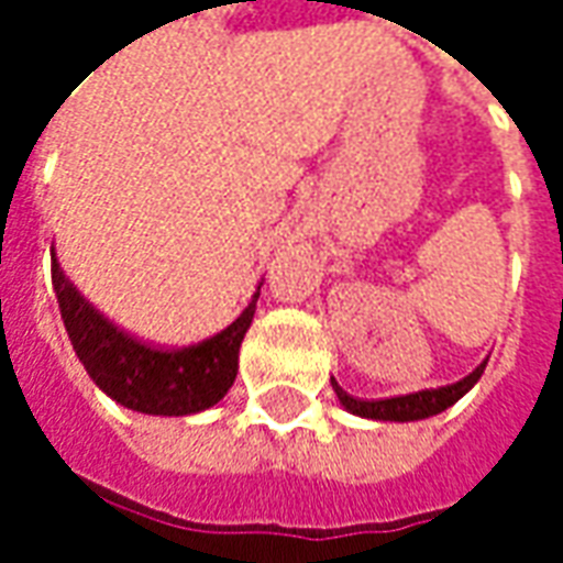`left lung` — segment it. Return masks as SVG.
I'll return each instance as SVG.
<instances>
[{"mask_svg":"<svg viewBox=\"0 0 563 563\" xmlns=\"http://www.w3.org/2000/svg\"><path fill=\"white\" fill-rule=\"evenodd\" d=\"M486 362L481 365V368H474L467 378L455 380V384H446V387H440V390H433V394H428L424 399H421V406L418 409H412V412H390V409H384L380 412V406H375V402H362V399H353V396L346 394V390H341V387H334V394H338V399L343 402V409L353 415H362V418H428V415H437L443 412V409H449L452 402H459L462 396L477 384V378L484 375Z\"/></svg>","mask_w":563,"mask_h":563,"instance_id":"obj_1","label":"left lung"}]
</instances>
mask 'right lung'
<instances>
[{
    "instance_id": "add662e5",
    "label": "right lung",
    "mask_w": 563,
    "mask_h": 563,
    "mask_svg": "<svg viewBox=\"0 0 563 563\" xmlns=\"http://www.w3.org/2000/svg\"><path fill=\"white\" fill-rule=\"evenodd\" d=\"M52 285H55V294H58V307H62L64 316V325H67V334H70V341H74V350H77V356L86 365V372L92 375L98 387L104 390V394L117 399L120 406H126V409H135V412H173V415H183V412H198V409H207V406H213L217 399L225 396V390L232 387V380H235L238 372V346L244 341V331L251 328V319H254V309H256V297H260V290L254 294V300L244 307V312L238 316L232 325L222 331L217 343L210 351L206 346H188L183 353H176V356H164V362L151 356L148 346H142V343L130 341V338H123V331H117L111 328L101 316H98L96 309L89 307L82 297L77 294V288L64 278L62 266L58 263H52ZM87 331L82 332L81 328ZM79 333H98L102 341V349L109 352H120L118 358H130L131 364H135V369H114V364L122 363H98L95 357L88 356L85 344L78 338ZM210 342V341H207ZM155 368L151 369L150 365ZM161 364L165 365V374L168 375L167 388H155L157 395H145L141 387V375L148 371H156ZM190 371L191 367H210L211 378L207 388H183L179 377H184L178 368ZM120 371H126V376H120Z\"/></svg>"
}]
</instances>
